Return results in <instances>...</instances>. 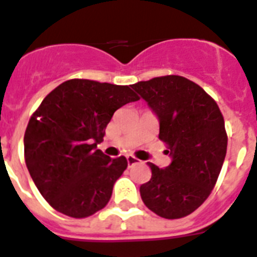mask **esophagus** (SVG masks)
Instances as JSON below:
<instances>
[{
  "label": "esophagus",
  "instance_id": "1",
  "mask_svg": "<svg viewBox=\"0 0 257 257\" xmlns=\"http://www.w3.org/2000/svg\"><path fill=\"white\" fill-rule=\"evenodd\" d=\"M126 161H128V165H129V166H132V165L139 164L140 160H137V158L133 157V156H126Z\"/></svg>",
  "mask_w": 257,
  "mask_h": 257
}]
</instances>
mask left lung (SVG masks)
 Segmentation results:
<instances>
[{
    "label": "left lung",
    "mask_w": 257,
    "mask_h": 257,
    "mask_svg": "<svg viewBox=\"0 0 257 257\" xmlns=\"http://www.w3.org/2000/svg\"><path fill=\"white\" fill-rule=\"evenodd\" d=\"M132 88L158 117V137L172 157L165 169L149 162L152 178L140 186L143 202L162 218H183L207 199L222 170L227 152L222 112L203 88L178 75Z\"/></svg>",
    "instance_id": "8db88e82"
}]
</instances>
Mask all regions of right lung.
<instances>
[{"instance_id":"1","label":"right lung","mask_w":257,"mask_h":257,"mask_svg":"<svg viewBox=\"0 0 257 257\" xmlns=\"http://www.w3.org/2000/svg\"><path fill=\"white\" fill-rule=\"evenodd\" d=\"M140 97L128 85L71 79L46 96L25 132V161L56 211L85 218L109 202L128 161L97 149L113 113Z\"/></svg>"}]
</instances>
